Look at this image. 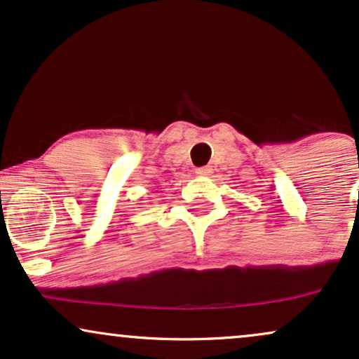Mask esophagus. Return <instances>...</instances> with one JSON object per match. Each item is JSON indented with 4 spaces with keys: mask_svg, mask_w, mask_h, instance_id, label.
Returning <instances> with one entry per match:
<instances>
[{
    "mask_svg": "<svg viewBox=\"0 0 359 359\" xmlns=\"http://www.w3.org/2000/svg\"><path fill=\"white\" fill-rule=\"evenodd\" d=\"M195 174L201 175V177H203V175H208V174H210V169H208V167H201V169L195 170Z\"/></svg>",
    "mask_w": 359,
    "mask_h": 359,
    "instance_id": "esophagus-1",
    "label": "esophagus"
}]
</instances>
